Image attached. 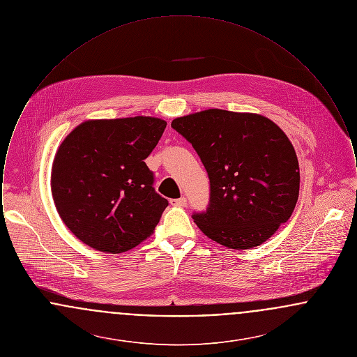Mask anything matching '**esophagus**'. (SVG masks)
<instances>
[{"label": "esophagus", "instance_id": "34e87169", "mask_svg": "<svg viewBox=\"0 0 357 357\" xmlns=\"http://www.w3.org/2000/svg\"><path fill=\"white\" fill-rule=\"evenodd\" d=\"M170 204L176 207H185L187 204V199L185 197L179 198V199H170Z\"/></svg>", "mask_w": 357, "mask_h": 357}]
</instances>
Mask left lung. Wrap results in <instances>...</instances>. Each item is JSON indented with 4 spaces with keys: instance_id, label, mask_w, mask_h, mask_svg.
<instances>
[{
    "instance_id": "obj_1",
    "label": "left lung",
    "mask_w": 357,
    "mask_h": 357,
    "mask_svg": "<svg viewBox=\"0 0 357 357\" xmlns=\"http://www.w3.org/2000/svg\"><path fill=\"white\" fill-rule=\"evenodd\" d=\"M171 127L191 143L210 179L208 206L192 214L204 236L230 249H252L288 221L298 199L300 169L275 123L211 108L176 118Z\"/></svg>"
}]
</instances>
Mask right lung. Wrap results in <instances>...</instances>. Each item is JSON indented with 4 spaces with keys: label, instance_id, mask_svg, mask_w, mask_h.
Instances as JSON below:
<instances>
[{
    "label": "right lung",
    "instance_id": "1",
    "mask_svg": "<svg viewBox=\"0 0 357 357\" xmlns=\"http://www.w3.org/2000/svg\"><path fill=\"white\" fill-rule=\"evenodd\" d=\"M150 116L88 120L60 144L52 166L60 218L85 245L123 253L150 237L169 206L144 159L166 128Z\"/></svg>",
    "mask_w": 357,
    "mask_h": 357
}]
</instances>
